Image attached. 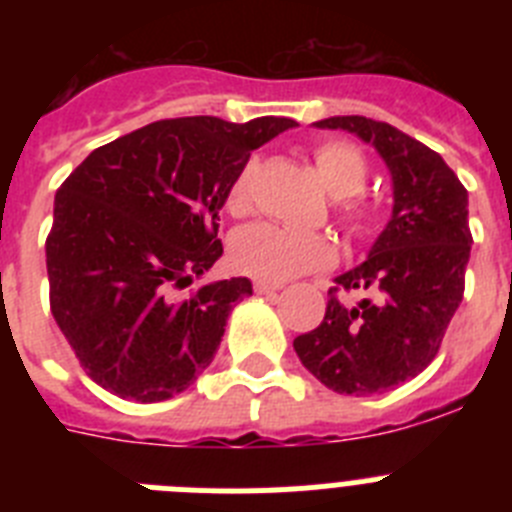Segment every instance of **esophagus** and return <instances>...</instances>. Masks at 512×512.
<instances>
[{
  "instance_id": "1",
  "label": "esophagus",
  "mask_w": 512,
  "mask_h": 512,
  "mask_svg": "<svg viewBox=\"0 0 512 512\" xmlns=\"http://www.w3.org/2000/svg\"><path fill=\"white\" fill-rule=\"evenodd\" d=\"M253 289H256L259 295H274V292H279V289H282V284L264 282V279H256V282H253Z\"/></svg>"
}]
</instances>
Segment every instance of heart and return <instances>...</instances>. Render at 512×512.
I'll return each mask as SVG.
<instances>
[{"mask_svg": "<svg viewBox=\"0 0 512 512\" xmlns=\"http://www.w3.org/2000/svg\"><path fill=\"white\" fill-rule=\"evenodd\" d=\"M312 161L323 176L330 194H336V215L354 235L372 233L377 210L361 194L369 176L366 156L356 143L343 138H325L312 146ZM256 158H248L228 187L225 207L241 217L251 207V179ZM230 259L235 269L264 282H287L307 271H320L336 264L338 248L325 233H302L277 223H251L230 238Z\"/></svg>", "mask_w": 512, "mask_h": 512, "instance_id": "obj_1", "label": "heart"}]
</instances>
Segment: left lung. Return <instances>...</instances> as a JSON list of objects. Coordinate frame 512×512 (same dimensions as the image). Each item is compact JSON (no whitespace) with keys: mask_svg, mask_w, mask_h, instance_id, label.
Instances as JSON below:
<instances>
[{"mask_svg":"<svg viewBox=\"0 0 512 512\" xmlns=\"http://www.w3.org/2000/svg\"><path fill=\"white\" fill-rule=\"evenodd\" d=\"M318 128L374 143L395 184L392 220L369 259L328 289L325 318L295 338L302 366L341 395H379L436 359L464 297L472 230L467 189L436 151L382 120L328 117ZM338 291H377L346 306Z\"/></svg>","mask_w":512,"mask_h":512,"instance_id":"1","label":"left lung"}]
</instances>
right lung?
Masks as SVG:
<instances>
[{
    "instance_id": "add662e5",
    "label": "right lung",
    "mask_w": 512,
    "mask_h": 512,
    "mask_svg": "<svg viewBox=\"0 0 512 512\" xmlns=\"http://www.w3.org/2000/svg\"><path fill=\"white\" fill-rule=\"evenodd\" d=\"M289 117L158 120L89 153L58 187L45 238L51 312L84 372L117 397L158 402L205 372L248 279L184 295L223 256L228 187Z\"/></svg>"
}]
</instances>
